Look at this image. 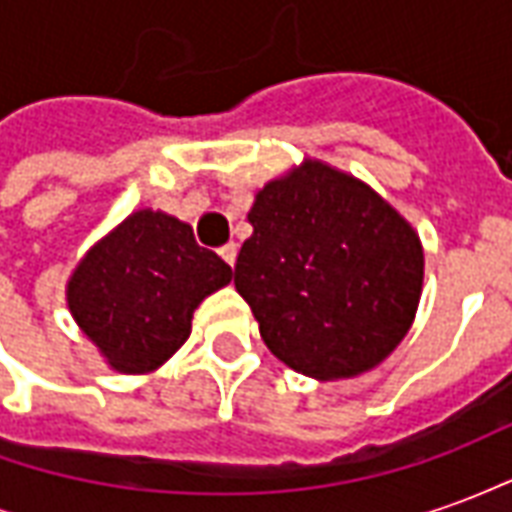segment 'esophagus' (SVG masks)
<instances>
[{
    "instance_id": "esophagus-1",
    "label": "esophagus",
    "mask_w": 512,
    "mask_h": 512,
    "mask_svg": "<svg viewBox=\"0 0 512 512\" xmlns=\"http://www.w3.org/2000/svg\"><path fill=\"white\" fill-rule=\"evenodd\" d=\"M219 255H222V260H224V263H227V266L233 268L235 266V257H238V246H235V244L222 246V249H219Z\"/></svg>"
}]
</instances>
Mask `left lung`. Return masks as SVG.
I'll return each instance as SVG.
<instances>
[{
    "label": "left lung",
    "instance_id": "obj_1",
    "mask_svg": "<svg viewBox=\"0 0 512 512\" xmlns=\"http://www.w3.org/2000/svg\"><path fill=\"white\" fill-rule=\"evenodd\" d=\"M249 224L235 290L279 362L340 381L395 351L417 315L425 255L378 191L304 158L257 191Z\"/></svg>",
    "mask_w": 512,
    "mask_h": 512
}]
</instances>
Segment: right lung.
<instances>
[{
  "label": "right lung",
  "mask_w": 512,
  "mask_h": 512,
  "mask_svg": "<svg viewBox=\"0 0 512 512\" xmlns=\"http://www.w3.org/2000/svg\"><path fill=\"white\" fill-rule=\"evenodd\" d=\"M233 268L194 241L191 224L153 208L126 216L73 268V321L123 376L153 373L189 340L194 310Z\"/></svg>",
  "instance_id": "obj_1"
}]
</instances>
